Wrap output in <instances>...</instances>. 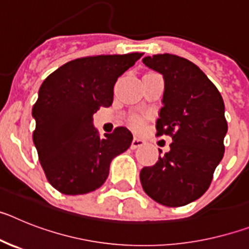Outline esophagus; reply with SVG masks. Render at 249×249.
<instances>
[{
    "mask_svg": "<svg viewBox=\"0 0 249 249\" xmlns=\"http://www.w3.org/2000/svg\"><path fill=\"white\" fill-rule=\"evenodd\" d=\"M144 144V141L143 140H141V138H133V141H132V143H131V148L132 149H136L138 148V147H142Z\"/></svg>",
    "mask_w": 249,
    "mask_h": 249,
    "instance_id": "34e87169",
    "label": "esophagus"
}]
</instances>
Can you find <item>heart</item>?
I'll list each match as a JSON object with an SVG mask.
<instances>
[{
  "mask_svg": "<svg viewBox=\"0 0 249 249\" xmlns=\"http://www.w3.org/2000/svg\"><path fill=\"white\" fill-rule=\"evenodd\" d=\"M132 124L136 127V128H140L141 126H142V121H141V118L138 117H135L133 120H132Z\"/></svg>",
  "mask_w": 249,
  "mask_h": 249,
  "instance_id": "b5f03b06",
  "label": "heart"
}]
</instances>
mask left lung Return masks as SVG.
Wrapping results in <instances>:
<instances>
[{"instance_id": "8db88e82", "label": "left lung", "mask_w": 249, "mask_h": 249, "mask_svg": "<svg viewBox=\"0 0 249 249\" xmlns=\"http://www.w3.org/2000/svg\"><path fill=\"white\" fill-rule=\"evenodd\" d=\"M142 61L163 76L156 128L157 136L168 135L173 142L153 166L142 168L141 183L157 203L186 206L208 190L223 158L228 129L223 98L201 68L183 57L163 53Z\"/></svg>"}]
</instances>
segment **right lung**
Returning <instances> with one entry per match:
<instances>
[{"mask_svg": "<svg viewBox=\"0 0 249 249\" xmlns=\"http://www.w3.org/2000/svg\"><path fill=\"white\" fill-rule=\"evenodd\" d=\"M142 53L101 54L65 63L43 81L32 108L34 143L51 186L63 195H85L106 182L109 164L133 140L126 127L100 138L93 113L113 102L118 77Z\"/></svg>", "mask_w": 249, "mask_h": 249, "instance_id": "1", "label": "right lung"}]
</instances>
